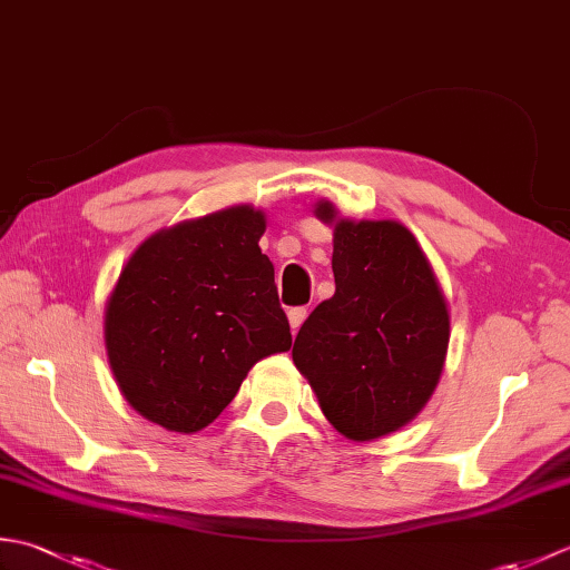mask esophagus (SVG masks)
<instances>
[{"mask_svg": "<svg viewBox=\"0 0 570 570\" xmlns=\"http://www.w3.org/2000/svg\"><path fill=\"white\" fill-rule=\"evenodd\" d=\"M304 321H306V308L304 306H296V308L288 311V323H292L294 333L301 328V323H304Z\"/></svg>", "mask_w": 570, "mask_h": 570, "instance_id": "esophagus-1", "label": "esophagus"}]
</instances>
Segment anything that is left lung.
Masks as SVG:
<instances>
[{
	"instance_id": "left-lung-1",
	"label": "left lung",
	"mask_w": 570,
	"mask_h": 570,
	"mask_svg": "<svg viewBox=\"0 0 570 570\" xmlns=\"http://www.w3.org/2000/svg\"><path fill=\"white\" fill-rule=\"evenodd\" d=\"M335 294L301 325L294 365L350 441L399 431L441 380L451 316L426 254L394 220H345L331 200Z\"/></svg>"
}]
</instances>
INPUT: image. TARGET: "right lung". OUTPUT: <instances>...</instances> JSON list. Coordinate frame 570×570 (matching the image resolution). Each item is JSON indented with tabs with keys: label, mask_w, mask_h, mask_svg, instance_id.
Returning <instances> with one entry per match:
<instances>
[{
	"label": "right lung",
	"mask_w": 570,
	"mask_h": 570,
	"mask_svg": "<svg viewBox=\"0 0 570 570\" xmlns=\"http://www.w3.org/2000/svg\"><path fill=\"white\" fill-rule=\"evenodd\" d=\"M266 220L252 205L217 210L144 239L105 308L115 380L144 419L196 433L233 402L292 331L274 266L259 249Z\"/></svg>",
	"instance_id": "1"
}]
</instances>
